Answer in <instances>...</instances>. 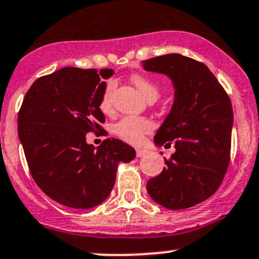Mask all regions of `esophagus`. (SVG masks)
<instances>
[{"instance_id": "esophagus-1", "label": "esophagus", "mask_w": 259, "mask_h": 259, "mask_svg": "<svg viewBox=\"0 0 259 259\" xmlns=\"http://www.w3.org/2000/svg\"><path fill=\"white\" fill-rule=\"evenodd\" d=\"M136 154H137V158H142V156H144L145 154H147V152H145V150H143V149H137Z\"/></svg>"}]
</instances>
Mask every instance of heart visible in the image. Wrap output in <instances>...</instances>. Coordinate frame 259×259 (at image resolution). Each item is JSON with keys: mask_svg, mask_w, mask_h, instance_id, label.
Listing matches in <instances>:
<instances>
[{"mask_svg": "<svg viewBox=\"0 0 259 259\" xmlns=\"http://www.w3.org/2000/svg\"><path fill=\"white\" fill-rule=\"evenodd\" d=\"M131 80L139 89V92L144 95L149 101H155L160 94L158 84L152 79L141 74H133ZM116 80L107 79L101 93L100 109L101 111L109 112L112 107V98L116 89ZM153 130V123L144 117H135V116H126L114 126V132L118 138L131 144H138L143 141L144 135L149 133Z\"/></svg>", "mask_w": 259, "mask_h": 259, "instance_id": "heart-1", "label": "heart"}]
</instances>
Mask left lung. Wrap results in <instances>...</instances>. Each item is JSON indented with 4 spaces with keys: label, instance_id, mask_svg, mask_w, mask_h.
Here are the masks:
<instances>
[{
    "label": "left lung",
    "instance_id": "obj_1",
    "mask_svg": "<svg viewBox=\"0 0 259 259\" xmlns=\"http://www.w3.org/2000/svg\"><path fill=\"white\" fill-rule=\"evenodd\" d=\"M143 68L167 75L175 95L170 112L154 137L156 145H175V153L147 190L162 207L191 208L213 196L230 162L231 101L204 63L168 54L142 61Z\"/></svg>",
    "mask_w": 259,
    "mask_h": 259
}]
</instances>
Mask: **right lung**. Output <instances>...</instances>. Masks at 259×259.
Masks as SVG:
<instances>
[{
	"instance_id": "add662e5",
	"label": "right lung",
	"mask_w": 259,
	"mask_h": 259,
	"mask_svg": "<svg viewBox=\"0 0 259 259\" xmlns=\"http://www.w3.org/2000/svg\"><path fill=\"white\" fill-rule=\"evenodd\" d=\"M110 68L65 67L37 78L18 114V136L35 184L51 199L74 209H89L111 193L120 162L136 150L120 139L98 148L87 133L101 130L105 116L100 98Z\"/></svg>"
}]
</instances>
